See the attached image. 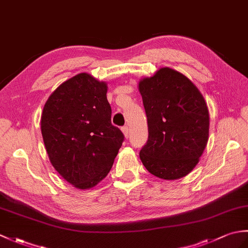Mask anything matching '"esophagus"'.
Masks as SVG:
<instances>
[{"instance_id":"obj_1","label":"esophagus","mask_w":248,"mask_h":248,"mask_svg":"<svg viewBox=\"0 0 248 248\" xmlns=\"http://www.w3.org/2000/svg\"><path fill=\"white\" fill-rule=\"evenodd\" d=\"M122 131H123V133H124V137L128 138V137H129V128H128V126H126V125H125V126H123Z\"/></svg>"}]
</instances>
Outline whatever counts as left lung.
<instances>
[{"label": "left lung", "mask_w": 248, "mask_h": 248, "mask_svg": "<svg viewBox=\"0 0 248 248\" xmlns=\"http://www.w3.org/2000/svg\"><path fill=\"white\" fill-rule=\"evenodd\" d=\"M148 120V141L140 152L154 176L178 180L200 162L209 137V112L200 90L185 75L160 67L138 81Z\"/></svg>", "instance_id": "left-lung-1"}]
</instances>
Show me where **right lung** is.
I'll list each match as a JSON object with an SVG mask.
<instances>
[{
  "label": "right lung",
  "instance_id": "add662e5",
  "mask_svg": "<svg viewBox=\"0 0 248 248\" xmlns=\"http://www.w3.org/2000/svg\"><path fill=\"white\" fill-rule=\"evenodd\" d=\"M108 83L88 73L61 83L46 100L41 132L55 170L80 190L95 187L110 172L124 141L111 124Z\"/></svg>",
  "mask_w": 248,
  "mask_h": 248
}]
</instances>
